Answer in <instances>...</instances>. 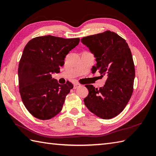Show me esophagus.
I'll list each match as a JSON object with an SVG mask.
<instances>
[{"mask_svg":"<svg viewBox=\"0 0 156 156\" xmlns=\"http://www.w3.org/2000/svg\"><path fill=\"white\" fill-rule=\"evenodd\" d=\"M80 87V84H78V83H74V89L78 88V87Z\"/></svg>","mask_w":156,"mask_h":156,"instance_id":"34e87169","label":"esophagus"}]
</instances>
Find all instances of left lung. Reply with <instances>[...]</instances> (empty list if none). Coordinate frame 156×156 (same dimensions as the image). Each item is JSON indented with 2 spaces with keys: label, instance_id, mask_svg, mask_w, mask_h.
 I'll return each instance as SVG.
<instances>
[{
  "label": "left lung",
  "instance_id": "left-lung-1",
  "mask_svg": "<svg viewBox=\"0 0 156 156\" xmlns=\"http://www.w3.org/2000/svg\"><path fill=\"white\" fill-rule=\"evenodd\" d=\"M81 42L96 58L92 73L98 70L102 77L107 76L99 89L86 85L89 93L84 104L98 117L113 118L123 111L133 94L135 74L130 48L123 38L111 31L84 37Z\"/></svg>",
  "mask_w": 156,
  "mask_h": 156
}]
</instances>
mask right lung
<instances>
[{"instance_id": "right-lung-1", "label": "right lung", "mask_w": 156, "mask_h": 156, "mask_svg": "<svg viewBox=\"0 0 156 156\" xmlns=\"http://www.w3.org/2000/svg\"><path fill=\"white\" fill-rule=\"evenodd\" d=\"M79 42V38L45 35L32 39L25 45L18 68L19 92L25 107L35 118L48 120L62 111L73 84L69 81L59 84L51 74L59 72L66 55Z\"/></svg>"}]
</instances>
